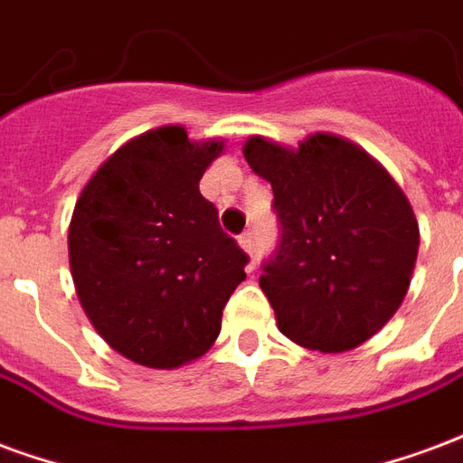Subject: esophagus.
I'll list each match as a JSON object with an SVG mask.
<instances>
[{"label":"esophagus","mask_w":463,"mask_h":463,"mask_svg":"<svg viewBox=\"0 0 463 463\" xmlns=\"http://www.w3.org/2000/svg\"><path fill=\"white\" fill-rule=\"evenodd\" d=\"M239 246L244 249L246 254H254V234H251V232H244V234H239Z\"/></svg>","instance_id":"obj_1"}]
</instances>
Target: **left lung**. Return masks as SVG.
<instances>
[{
    "label": "left lung",
    "mask_w": 463,
    "mask_h": 463,
    "mask_svg": "<svg viewBox=\"0 0 463 463\" xmlns=\"http://www.w3.org/2000/svg\"><path fill=\"white\" fill-rule=\"evenodd\" d=\"M249 167L271 182L279 246L259 286L286 338L320 353L365 343L407 296L420 227L397 182L335 135L298 150L264 137L244 145Z\"/></svg>",
    "instance_id": "1"
}]
</instances>
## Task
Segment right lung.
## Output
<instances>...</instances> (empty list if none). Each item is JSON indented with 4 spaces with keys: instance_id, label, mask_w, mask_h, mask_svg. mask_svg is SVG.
<instances>
[{
    "instance_id": "obj_1",
    "label": "right lung",
    "mask_w": 463,
    "mask_h": 463,
    "mask_svg": "<svg viewBox=\"0 0 463 463\" xmlns=\"http://www.w3.org/2000/svg\"><path fill=\"white\" fill-rule=\"evenodd\" d=\"M224 150L157 128L110 155L80 192L69 259L80 306L108 345L147 367L204 355L249 256L219 227L199 180Z\"/></svg>"
}]
</instances>
